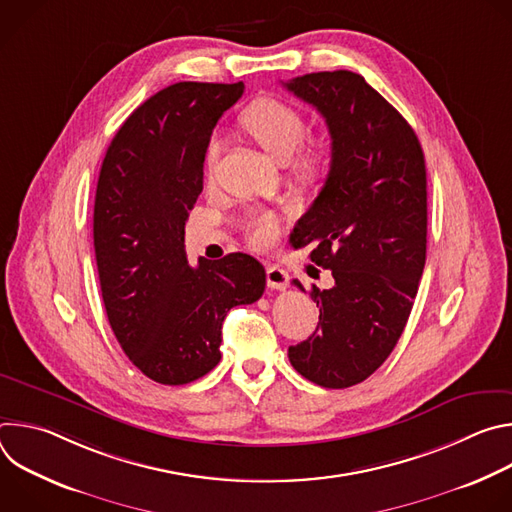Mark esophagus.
<instances>
[{"label": "esophagus", "instance_id": "1", "mask_svg": "<svg viewBox=\"0 0 512 512\" xmlns=\"http://www.w3.org/2000/svg\"><path fill=\"white\" fill-rule=\"evenodd\" d=\"M289 281V275L285 269L277 267V265H269L267 267V285L273 289H285Z\"/></svg>", "mask_w": 512, "mask_h": 512}]
</instances>
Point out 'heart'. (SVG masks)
<instances>
[{
  "label": "heart",
  "instance_id": "b5f03b06",
  "mask_svg": "<svg viewBox=\"0 0 512 512\" xmlns=\"http://www.w3.org/2000/svg\"><path fill=\"white\" fill-rule=\"evenodd\" d=\"M245 129L259 141L261 148L273 156L277 162H287L294 158L308 135V123L300 109L289 105L281 99H259L255 101L243 115ZM218 156H221V137L212 135L206 145L204 166L208 178L214 174ZM318 162V152L308 150L300 156L298 168L304 172H312ZM245 231L249 241L255 247H265L275 241L279 233V221L273 212L253 210L245 223Z\"/></svg>",
  "mask_w": 512,
  "mask_h": 512
}]
</instances>
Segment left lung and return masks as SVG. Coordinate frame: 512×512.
<instances>
[{"instance_id": "left-lung-1", "label": "left lung", "mask_w": 512, "mask_h": 512, "mask_svg": "<svg viewBox=\"0 0 512 512\" xmlns=\"http://www.w3.org/2000/svg\"><path fill=\"white\" fill-rule=\"evenodd\" d=\"M283 87L316 107L332 137L328 178L289 241L310 247L334 285H312L320 322L287 356L308 381L346 389L381 367L409 320L427 247L425 158L403 115L356 72Z\"/></svg>"}]
</instances>
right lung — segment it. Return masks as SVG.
I'll return each mask as SVG.
<instances>
[{"mask_svg":"<svg viewBox=\"0 0 512 512\" xmlns=\"http://www.w3.org/2000/svg\"><path fill=\"white\" fill-rule=\"evenodd\" d=\"M245 85L176 83L139 105L107 148L93 239L109 324L156 383L186 385L221 360L227 312L263 296L247 253L188 265L184 225L202 192L206 145Z\"/></svg>","mask_w":512,"mask_h":512,"instance_id":"right-lung-1","label":"right lung"}]
</instances>
